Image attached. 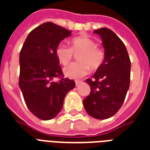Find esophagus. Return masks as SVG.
Wrapping results in <instances>:
<instances>
[{
  "mask_svg": "<svg viewBox=\"0 0 150 150\" xmlns=\"http://www.w3.org/2000/svg\"><path fill=\"white\" fill-rule=\"evenodd\" d=\"M81 83H82L81 81H79V80H76V81H75V85H76V86H79Z\"/></svg>",
  "mask_w": 150,
  "mask_h": 150,
  "instance_id": "esophagus-1",
  "label": "esophagus"
}]
</instances>
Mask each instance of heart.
Wrapping results in <instances>:
<instances>
[{"mask_svg":"<svg viewBox=\"0 0 150 150\" xmlns=\"http://www.w3.org/2000/svg\"><path fill=\"white\" fill-rule=\"evenodd\" d=\"M71 47L60 43L56 48V56L59 62L67 65L72 60L74 52H80L78 55V62L71 63L64 67V73L66 77L77 79L87 75L91 70L98 69L105 60V52L97 46L95 41L86 36H78L70 41Z\"/></svg>","mask_w":150,"mask_h":150,"instance_id":"b5f03b06","label":"heart"}]
</instances>
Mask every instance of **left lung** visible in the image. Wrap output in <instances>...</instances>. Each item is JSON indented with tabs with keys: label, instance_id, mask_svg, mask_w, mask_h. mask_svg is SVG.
<instances>
[{
	"label": "left lung",
	"instance_id": "8db88e82",
	"mask_svg": "<svg viewBox=\"0 0 150 150\" xmlns=\"http://www.w3.org/2000/svg\"><path fill=\"white\" fill-rule=\"evenodd\" d=\"M105 52V60L91 79L86 80L90 93L83 100L86 112L105 120L114 116L123 105L130 86L131 60L125 45L108 28L95 30Z\"/></svg>",
	"mask_w": 150,
	"mask_h": 150
}]
</instances>
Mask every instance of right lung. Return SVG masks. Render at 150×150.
I'll return each instance as SVG.
<instances>
[{
    "mask_svg": "<svg viewBox=\"0 0 150 150\" xmlns=\"http://www.w3.org/2000/svg\"><path fill=\"white\" fill-rule=\"evenodd\" d=\"M71 31L51 22L32 30L19 53V86L27 108L42 120L54 118L63 107L74 80L64 78L56 56V48ZM60 77L58 82L55 77Z\"/></svg>",
    "mask_w": 150,
    "mask_h": 150,
    "instance_id": "obj_1",
    "label": "right lung"
}]
</instances>
